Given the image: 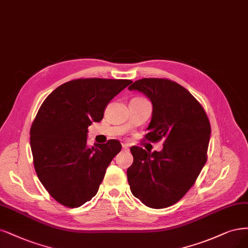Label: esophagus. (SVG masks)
<instances>
[{
	"mask_svg": "<svg viewBox=\"0 0 248 248\" xmlns=\"http://www.w3.org/2000/svg\"><path fill=\"white\" fill-rule=\"evenodd\" d=\"M122 149H123V151H129V146H128L127 143H123L122 144Z\"/></svg>",
	"mask_w": 248,
	"mask_h": 248,
	"instance_id": "1",
	"label": "esophagus"
}]
</instances>
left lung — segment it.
Here are the masks:
<instances>
[{"label":"left lung","instance_id":"obj_1","mask_svg":"<svg viewBox=\"0 0 248 248\" xmlns=\"http://www.w3.org/2000/svg\"><path fill=\"white\" fill-rule=\"evenodd\" d=\"M128 89L140 91L152 101L146 139L164 140L161 152L130 148L133 163L127 178L131 193L148 207L171 206L191 189L207 161V115L189 91L171 80L144 78Z\"/></svg>","mask_w":248,"mask_h":248}]
</instances>
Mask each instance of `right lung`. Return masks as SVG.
I'll return each instance as SVG.
<instances>
[{
    "label": "right lung",
    "instance_id": "add662e5",
    "mask_svg": "<svg viewBox=\"0 0 248 248\" xmlns=\"http://www.w3.org/2000/svg\"><path fill=\"white\" fill-rule=\"evenodd\" d=\"M131 80L77 79L43 102L31 127L33 166L47 192L66 207L96 195L106 170L122 146L117 140L87 144L88 126L104 118L108 102Z\"/></svg>",
    "mask_w": 248,
    "mask_h": 248
}]
</instances>
